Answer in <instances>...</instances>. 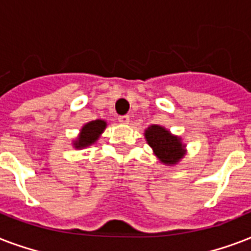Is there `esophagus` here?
<instances>
[{
    "mask_svg": "<svg viewBox=\"0 0 251 251\" xmlns=\"http://www.w3.org/2000/svg\"><path fill=\"white\" fill-rule=\"evenodd\" d=\"M118 120H119V123L122 124H128L129 123V116L128 115H122L118 118Z\"/></svg>",
    "mask_w": 251,
    "mask_h": 251,
    "instance_id": "1",
    "label": "esophagus"
}]
</instances>
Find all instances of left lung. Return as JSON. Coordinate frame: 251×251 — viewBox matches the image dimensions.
Returning <instances> with one entry per match:
<instances>
[{
	"label": "left lung",
	"mask_w": 251,
	"mask_h": 251,
	"mask_svg": "<svg viewBox=\"0 0 251 251\" xmlns=\"http://www.w3.org/2000/svg\"><path fill=\"white\" fill-rule=\"evenodd\" d=\"M144 136L153 154L161 164L166 166H176L183 160L187 149L180 136L173 135L172 132L162 126L152 124L144 131Z\"/></svg>",
	"instance_id": "left-lung-1"
}]
</instances>
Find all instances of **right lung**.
I'll use <instances>...</instances> for the list:
<instances>
[{"instance_id":"1","label":"right lung","mask_w":251,"mask_h":251,"mask_svg":"<svg viewBox=\"0 0 251 251\" xmlns=\"http://www.w3.org/2000/svg\"><path fill=\"white\" fill-rule=\"evenodd\" d=\"M107 127V122L103 119L91 120L89 123L83 124L82 128L79 129L78 136L72 141V145L75 149H85L95 144L102 136Z\"/></svg>"}]
</instances>
